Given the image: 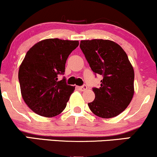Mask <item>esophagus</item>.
Instances as JSON below:
<instances>
[{"mask_svg":"<svg viewBox=\"0 0 157 157\" xmlns=\"http://www.w3.org/2000/svg\"><path fill=\"white\" fill-rule=\"evenodd\" d=\"M87 89H88V87H87V86H86V85H83V86L78 87V89L80 90V91H86V90Z\"/></svg>","mask_w":157,"mask_h":157,"instance_id":"obj_1","label":"esophagus"}]
</instances>
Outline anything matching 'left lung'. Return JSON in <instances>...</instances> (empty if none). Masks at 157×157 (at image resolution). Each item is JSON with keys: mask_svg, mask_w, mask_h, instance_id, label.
I'll use <instances>...</instances> for the list:
<instances>
[{"mask_svg": "<svg viewBox=\"0 0 157 157\" xmlns=\"http://www.w3.org/2000/svg\"><path fill=\"white\" fill-rule=\"evenodd\" d=\"M80 47L95 74L103 77L100 87L93 88L94 101L88 103L92 113L112 118L130 104L134 93V71L125 52L109 40H81Z\"/></svg>", "mask_w": 157, "mask_h": 157, "instance_id": "left-lung-1", "label": "left lung"}]
</instances>
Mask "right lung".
<instances>
[{
    "mask_svg": "<svg viewBox=\"0 0 157 157\" xmlns=\"http://www.w3.org/2000/svg\"><path fill=\"white\" fill-rule=\"evenodd\" d=\"M78 40L46 39L27 52L18 71L21 95L30 109L40 116L52 117L66 108L75 86L66 84L63 75L68 55Z\"/></svg>",
    "mask_w": 157,
    "mask_h": 157,
    "instance_id": "right-lung-1",
    "label": "right lung"
}]
</instances>
